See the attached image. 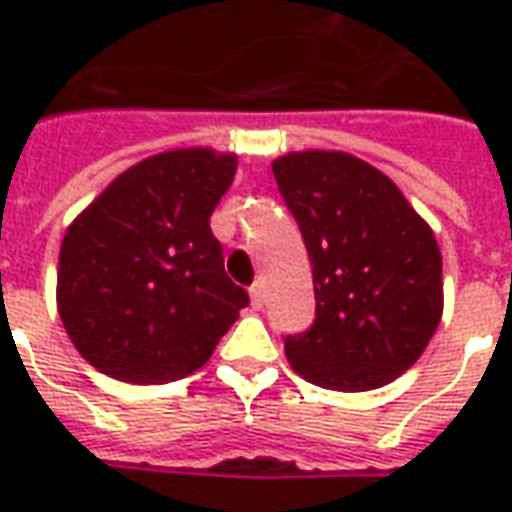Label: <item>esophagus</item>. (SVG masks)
Returning a JSON list of instances; mask_svg holds the SVG:
<instances>
[{"label":"esophagus","mask_w":512,"mask_h":512,"mask_svg":"<svg viewBox=\"0 0 512 512\" xmlns=\"http://www.w3.org/2000/svg\"><path fill=\"white\" fill-rule=\"evenodd\" d=\"M249 299H252V310H263V304H266V290H263V282H255V285L249 288Z\"/></svg>","instance_id":"1"}]
</instances>
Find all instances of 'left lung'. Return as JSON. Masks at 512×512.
I'll return each mask as SVG.
<instances>
[{
    "instance_id": "8db88e82",
    "label": "left lung",
    "mask_w": 512,
    "mask_h": 512,
    "mask_svg": "<svg viewBox=\"0 0 512 512\" xmlns=\"http://www.w3.org/2000/svg\"><path fill=\"white\" fill-rule=\"evenodd\" d=\"M312 263L315 323L285 356L310 384L367 392L403 376L444 310L430 224L381 169L343 150H299L274 164Z\"/></svg>"
}]
</instances>
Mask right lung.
Here are the masks:
<instances>
[{"label": "right lung", "instance_id": "right-lung-1", "mask_svg": "<svg viewBox=\"0 0 512 512\" xmlns=\"http://www.w3.org/2000/svg\"><path fill=\"white\" fill-rule=\"evenodd\" d=\"M235 169V153L211 147L156 153L120 172L65 230L57 310L76 351L104 376H191L249 304L211 233Z\"/></svg>", "mask_w": 512, "mask_h": 512}]
</instances>
